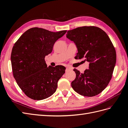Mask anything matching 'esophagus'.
Segmentation results:
<instances>
[{
	"instance_id": "1",
	"label": "esophagus",
	"mask_w": 128,
	"mask_h": 128,
	"mask_svg": "<svg viewBox=\"0 0 128 128\" xmlns=\"http://www.w3.org/2000/svg\"><path fill=\"white\" fill-rule=\"evenodd\" d=\"M72 70V68H69V67H67V68H66V72H68L70 71V70Z\"/></svg>"
}]
</instances>
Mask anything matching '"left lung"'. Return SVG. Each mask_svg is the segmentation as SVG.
<instances>
[{"label": "left lung", "instance_id": "left-lung-1", "mask_svg": "<svg viewBox=\"0 0 128 128\" xmlns=\"http://www.w3.org/2000/svg\"><path fill=\"white\" fill-rule=\"evenodd\" d=\"M66 37L76 45V59L84 58L89 62L88 69L84 73L74 69L76 76L71 83L72 88L83 96L98 95L109 83L116 61L115 49L110 38L104 30L94 26L69 30Z\"/></svg>", "mask_w": 128, "mask_h": 128}]
</instances>
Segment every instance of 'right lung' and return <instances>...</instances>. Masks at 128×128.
<instances>
[{
  "label": "right lung",
  "instance_id": "right-lung-1",
  "mask_svg": "<svg viewBox=\"0 0 128 128\" xmlns=\"http://www.w3.org/2000/svg\"><path fill=\"white\" fill-rule=\"evenodd\" d=\"M66 32H54L35 27L26 30L14 44L10 56L13 76L29 98L45 99L56 91L66 68L48 67L45 57L52 52L55 42Z\"/></svg>",
  "mask_w": 128,
  "mask_h": 128
}]
</instances>
